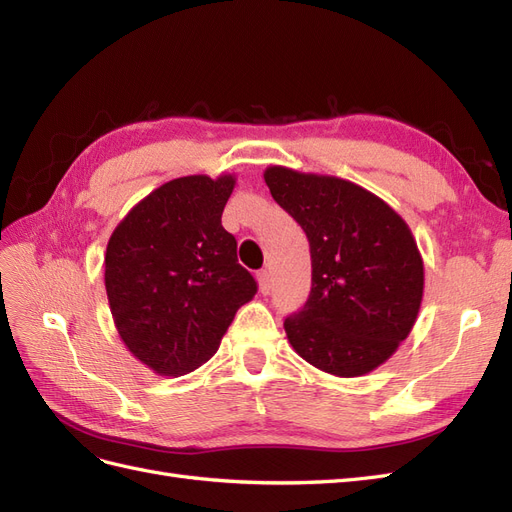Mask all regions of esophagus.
<instances>
[{
    "instance_id": "esophagus-1",
    "label": "esophagus",
    "mask_w": 512,
    "mask_h": 512,
    "mask_svg": "<svg viewBox=\"0 0 512 512\" xmlns=\"http://www.w3.org/2000/svg\"><path fill=\"white\" fill-rule=\"evenodd\" d=\"M258 286H260L262 294H269V290H271V271L269 269L258 271Z\"/></svg>"
}]
</instances>
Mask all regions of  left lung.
<instances>
[{
  "instance_id": "obj_1",
  "label": "left lung",
  "mask_w": 512,
  "mask_h": 512,
  "mask_svg": "<svg viewBox=\"0 0 512 512\" xmlns=\"http://www.w3.org/2000/svg\"><path fill=\"white\" fill-rule=\"evenodd\" d=\"M265 181L312 254V292L284 320L290 346L331 376L369 374L397 352L421 309L425 269L410 226L346 179L269 166Z\"/></svg>"
}]
</instances>
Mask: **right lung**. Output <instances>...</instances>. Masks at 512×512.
I'll return each mask as SVG.
<instances>
[{
  "instance_id": "add662e5",
  "label": "right lung",
  "mask_w": 512,
  "mask_h": 512,
  "mask_svg": "<svg viewBox=\"0 0 512 512\" xmlns=\"http://www.w3.org/2000/svg\"><path fill=\"white\" fill-rule=\"evenodd\" d=\"M237 177L188 175L136 203L113 230L104 286L115 329L158 376H183L218 352L256 282L237 260L222 211Z\"/></svg>"
}]
</instances>
